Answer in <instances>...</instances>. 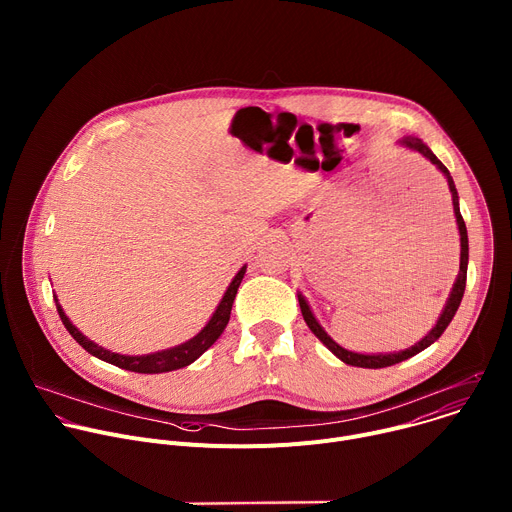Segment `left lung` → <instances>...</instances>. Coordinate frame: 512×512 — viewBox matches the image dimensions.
Returning <instances> with one entry per match:
<instances>
[{
    "instance_id": "1",
    "label": "left lung",
    "mask_w": 512,
    "mask_h": 512,
    "mask_svg": "<svg viewBox=\"0 0 512 512\" xmlns=\"http://www.w3.org/2000/svg\"><path fill=\"white\" fill-rule=\"evenodd\" d=\"M399 145H403V148L411 150V152H417L421 154L425 160H429L437 170H440L446 180H448V186H450V192H452V204H454V214H456V225H458V231H460V271H458V277L454 281V287L450 291L448 296V302L440 314V318H437L435 326L419 340L415 342L411 348H405V350H399V352H379V354H364V352H354V350H348V348H342L338 342H334L328 332L320 326V322L316 320L308 300L298 294V300H300V308H302V316L308 324V328L316 334V338L334 354L338 356L342 362L346 364H352V367H362V369H385V367H391V364H397L401 360H407L411 356H415L417 352L425 350L427 346H431L437 338H440L444 334V330L450 326L452 318L456 316L458 308H460V302H462V296H464V289H466V273H468V231H466V225H464V218L460 214V198H458V190H456V184L448 172V168L435 158V154L427 148V145L419 139V137H413V135H405L403 139H399Z\"/></svg>"
}]
</instances>
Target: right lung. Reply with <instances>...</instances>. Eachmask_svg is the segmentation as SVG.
<instances>
[{
	"instance_id": "obj_1",
	"label": "right lung",
	"mask_w": 512,
	"mask_h": 512,
	"mask_svg": "<svg viewBox=\"0 0 512 512\" xmlns=\"http://www.w3.org/2000/svg\"><path fill=\"white\" fill-rule=\"evenodd\" d=\"M247 271V265H243L239 269V273L233 277V281L229 283L227 291L223 300L218 302L214 314L210 316V320L206 322V326L196 334L192 336L190 340L178 344V346H172V348H166V350H158V352H152V354H137V356H131V354H119V352H113L109 348H103L99 346L97 342H93L91 338H87L75 324H72L68 320V316L64 314L62 306L58 304V298H54L56 302V310H58V316L64 324V328L70 332V336L75 338L89 354L109 362V364H115V367L119 369H125V371H131V373H143V375H158V373H170V371H178V369H184L188 367V364H192L196 358H200L216 340L218 336H221L229 324V318H231V308H233V302H235V296H237V289L243 281V275Z\"/></svg>"
}]
</instances>
